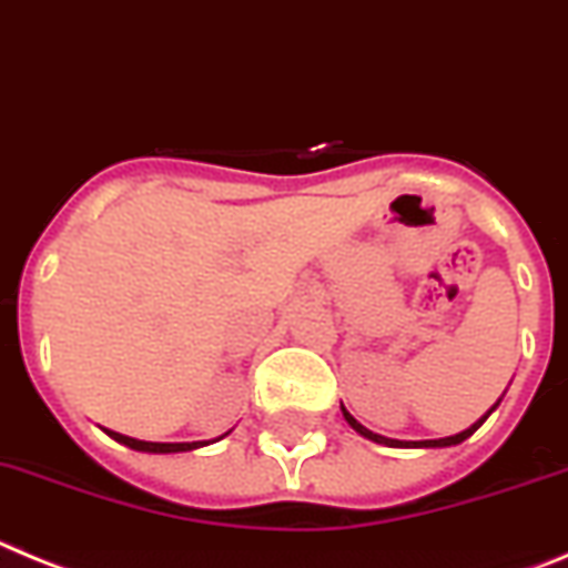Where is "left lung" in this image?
Listing matches in <instances>:
<instances>
[{
  "instance_id": "1",
  "label": "left lung",
  "mask_w": 568,
  "mask_h": 568,
  "mask_svg": "<svg viewBox=\"0 0 568 568\" xmlns=\"http://www.w3.org/2000/svg\"><path fill=\"white\" fill-rule=\"evenodd\" d=\"M498 405H500V398H498V402H495L493 407H489V410H487V416H489V413H493L495 407H498ZM342 416H345V422L351 424V427H354V430L359 433V436L371 438V442H376V444H387V447H453V444H462L464 438H469V436H473V433L478 430V427H481L484 422H487V416H481V418H478V422L473 424V427H467V430H464V433H456V436H447V438H430V442H396V438L376 436V433H371V430H367V427H362V424L356 422V418L351 416V413H347L345 407H342Z\"/></svg>"
}]
</instances>
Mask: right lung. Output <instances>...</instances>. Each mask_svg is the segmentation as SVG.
Returning a JSON list of instances; mask_svg holds the SVG:
<instances>
[{"instance_id": "obj_1", "label": "right lung", "mask_w": 568, "mask_h": 568, "mask_svg": "<svg viewBox=\"0 0 568 568\" xmlns=\"http://www.w3.org/2000/svg\"><path fill=\"white\" fill-rule=\"evenodd\" d=\"M106 436H112L119 444H126L130 449H141V453H186V449L206 447V442H181V444H161V442H138V438L121 436L115 430H106Z\"/></svg>"}]
</instances>
